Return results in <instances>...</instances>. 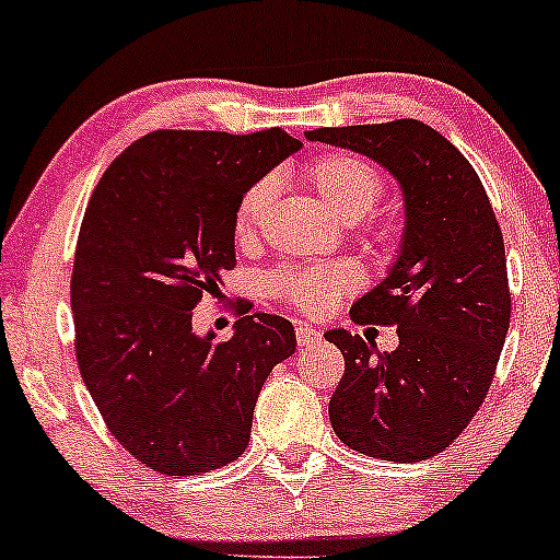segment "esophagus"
<instances>
[{
    "mask_svg": "<svg viewBox=\"0 0 560 560\" xmlns=\"http://www.w3.org/2000/svg\"><path fill=\"white\" fill-rule=\"evenodd\" d=\"M319 330H314V328H310V325H296V341H299V347L304 349V347H314V343L319 341Z\"/></svg>",
    "mask_w": 560,
    "mask_h": 560,
    "instance_id": "esophagus-1",
    "label": "esophagus"
}]
</instances>
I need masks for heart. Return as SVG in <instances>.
Returning <instances> with one entry per match:
<instances>
[{"label": "heart", "mask_w": 560, "mask_h": 560, "mask_svg": "<svg viewBox=\"0 0 560 560\" xmlns=\"http://www.w3.org/2000/svg\"><path fill=\"white\" fill-rule=\"evenodd\" d=\"M304 177L319 200L328 206L332 217L343 224H354L368 217L383 196L381 172L373 163L357 159V155H325V159L312 161L304 168ZM272 196L275 187L269 179L256 182L243 196L235 213L237 241H248L254 235ZM357 280L360 278L347 264H341V267L280 269L272 278V291L282 299L293 301L301 310L323 312L325 306L336 301L338 293L351 291Z\"/></svg>", "instance_id": "1"}]
</instances>
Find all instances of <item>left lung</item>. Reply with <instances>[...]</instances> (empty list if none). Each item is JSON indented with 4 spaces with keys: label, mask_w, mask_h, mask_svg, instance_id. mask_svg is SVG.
I'll list each match as a JSON object with an SVG mask.
<instances>
[{
    "label": "left lung",
    "mask_w": 560,
    "mask_h": 560,
    "mask_svg": "<svg viewBox=\"0 0 560 560\" xmlns=\"http://www.w3.org/2000/svg\"><path fill=\"white\" fill-rule=\"evenodd\" d=\"M306 140L375 161L405 203L386 278L351 304L354 323L397 325L399 347L325 332L347 362L328 407L332 431L378 460H425L476 416L505 343L511 291L498 219L466 155L412 118L314 129Z\"/></svg>",
    "instance_id": "obj_1"
}]
</instances>
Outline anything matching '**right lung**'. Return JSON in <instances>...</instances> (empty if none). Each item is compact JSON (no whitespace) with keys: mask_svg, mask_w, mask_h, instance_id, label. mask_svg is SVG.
<instances>
[{"mask_svg":"<svg viewBox=\"0 0 560 560\" xmlns=\"http://www.w3.org/2000/svg\"><path fill=\"white\" fill-rule=\"evenodd\" d=\"M296 150L282 129H161L94 187L71 278L79 370L113 436L159 474L237 460L264 381L296 351L278 314H246L222 343L192 330L203 293L235 267L243 196Z\"/></svg>","mask_w":560,"mask_h":560,"instance_id":"add662e5","label":"right lung"}]
</instances>
